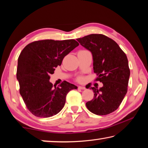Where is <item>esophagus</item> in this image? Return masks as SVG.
I'll use <instances>...</instances> for the list:
<instances>
[{"label":"esophagus","instance_id":"esophagus-1","mask_svg":"<svg viewBox=\"0 0 148 148\" xmlns=\"http://www.w3.org/2000/svg\"><path fill=\"white\" fill-rule=\"evenodd\" d=\"M78 89H82V90H84V89H86V88L84 86H79L78 87Z\"/></svg>","mask_w":148,"mask_h":148}]
</instances>
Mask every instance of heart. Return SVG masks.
I'll return each mask as SVG.
<instances>
[{
  "instance_id": "heart-1",
  "label": "heart",
  "mask_w": 148,
  "mask_h": 148,
  "mask_svg": "<svg viewBox=\"0 0 148 148\" xmlns=\"http://www.w3.org/2000/svg\"><path fill=\"white\" fill-rule=\"evenodd\" d=\"M81 79H82V77H79V78H78L79 81H80V80H81Z\"/></svg>"
}]
</instances>
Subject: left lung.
Segmentation results:
<instances>
[{
    "label": "left lung",
    "instance_id": "8db88e82",
    "mask_svg": "<svg viewBox=\"0 0 148 148\" xmlns=\"http://www.w3.org/2000/svg\"><path fill=\"white\" fill-rule=\"evenodd\" d=\"M91 52L97 80L103 86L91 87L94 92L91 101L86 102L90 112L99 116L116 110L127 92L130 70L127 56L113 40L100 34H92L76 39Z\"/></svg>",
    "mask_w": 148,
    "mask_h": 148
}]
</instances>
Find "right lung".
I'll return each instance as SVG.
<instances>
[{
	"mask_svg": "<svg viewBox=\"0 0 148 148\" xmlns=\"http://www.w3.org/2000/svg\"><path fill=\"white\" fill-rule=\"evenodd\" d=\"M79 43L75 40H44L25 47L17 62V79L19 92L27 108L34 116L49 117L59 113L66 97L77 87L64 81L56 87L49 82L50 74Z\"/></svg>",
	"mask_w": 148,
	"mask_h": 148,
	"instance_id": "obj_1",
	"label": "right lung"
}]
</instances>
